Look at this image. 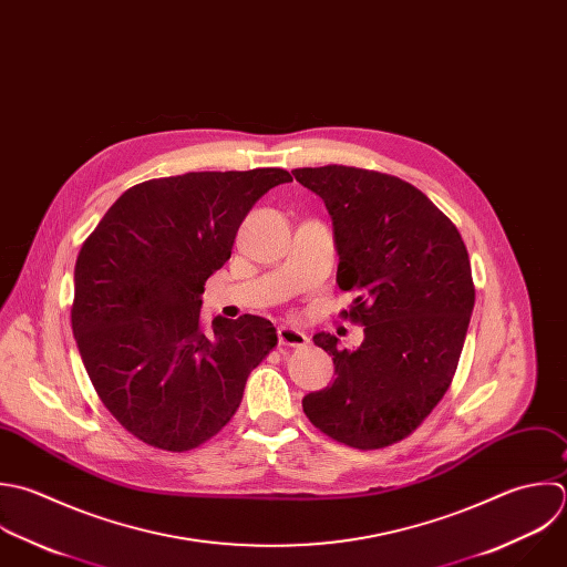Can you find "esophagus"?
I'll return each mask as SVG.
<instances>
[{"label":"esophagus","mask_w":567,"mask_h":567,"mask_svg":"<svg viewBox=\"0 0 567 567\" xmlns=\"http://www.w3.org/2000/svg\"><path fill=\"white\" fill-rule=\"evenodd\" d=\"M278 342L282 347H305L307 344V333L293 327H278Z\"/></svg>","instance_id":"esophagus-1"}]
</instances>
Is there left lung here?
Wrapping results in <instances>:
<instances>
[{"label": "left lung", "mask_w": 567, "mask_h": 567, "mask_svg": "<svg viewBox=\"0 0 567 567\" xmlns=\"http://www.w3.org/2000/svg\"><path fill=\"white\" fill-rule=\"evenodd\" d=\"M333 220L338 287L355 291L344 318L364 327L358 349L313 342L333 355L336 380L309 393L311 424L371 451L411 435L449 391L475 307L466 245L457 227L411 183L360 167H298Z\"/></svg>", "instance_id": "8db88e82"}]
</instances>
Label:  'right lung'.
Listing matches in <instances>:
<instances>
[{"instance_id": "add662e5", "label": "right lung", "mask_w": 567, "mask_h": 567, "mask_svg": "<svg viewBox=\"0 0 567 567\" xmlns=\"http://www.w3.org/2000/svg\"><path fill=\"white\" fill-rule=\"evenodd\" d=\"M280 167L187 172L123 192L74 265L72 333L103 406L141 442L183 453L236 413L249 373L276 347L269 320L200 324L205 280Z\"/></svg>"}]
</instances>
